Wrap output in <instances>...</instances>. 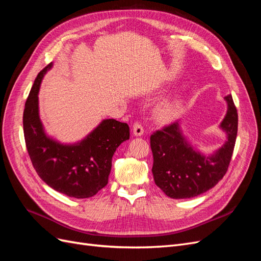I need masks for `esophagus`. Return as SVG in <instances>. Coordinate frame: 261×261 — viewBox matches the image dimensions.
<instances>
[{"label": "esophagus", "mask_w": 261, "mask_h": 261, "mask_svg": "<svg viewBox=\"0 0 261 261\" xmlns=\"http://www.w3.org/2000/svg\"><path fill=\"white\" fill-rule=\"evenodd\" d=\"M133 134L135 136H141L144 134V127L140 122L136 121L133 124Z\"/></svg>", "instance_id": "esophagus-1"}]
</instances>
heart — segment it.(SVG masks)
<instances>
[{
    "mask_svg": "<svg viewBox=\"0 0 261 261\" xmlns=\"http://www.w3.org/2000/svg\"><path fill=\"white\" fill-rule=\"evenodd\" d=\"M180 100L174 99L170 101H165L163 103L158 106L155 109V118L160 123H169L173 120H175L180 111Z\"/></svg>",
    "mask_w": 261,
    "mask_h": 261,
    "instance_id": "b5f03b06",
    "label": "heart"
}]
</instances>
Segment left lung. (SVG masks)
Here are the masks:
<instances>
[{
	"label": "left lung",
	"instance_id": "obj_1",
	"mask_svg": "<svg viewBox=\"0 0 261 261\" xmlns=\"http://www.w3.org/2000/svg\"><path fill=\"white\" fill-rule=\"evenodd\" d=\"M227 112L221 123L227 140L215 154L195 151L181 135L178 123H171L150 136L153 155L152 174L155 185L170 198L198 196L215 187L230 165L238 135L239 115L232 96L225 97Z\"/></svg>",
	"mask_w": 261,
	"mask_h": 261
}]
</instances>
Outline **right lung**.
<instances>
[{
    "label": "right lung",
    "instance_id": "add662e5",
    "mask_svg": "<svg viewBox=\"0 0 261 261\" xmlns=\"http://www.w3.org/2000/svg\"><path fill=\"white\" fill-rule=\"evenodd\" d=\"M51 67L52 63L38 74L23 110L27 151L45 184L68 197L89 198L108 184L112 156L116 148L129 139V127L109 118L75 145H62L46 136L39 117L38 92L43 75Z\"/></svg>",
    "mask_w": 261,
    "mask_h": 261
}]
</instances>
